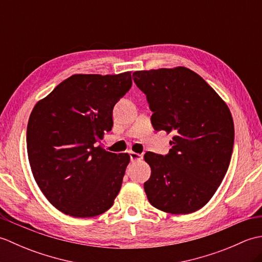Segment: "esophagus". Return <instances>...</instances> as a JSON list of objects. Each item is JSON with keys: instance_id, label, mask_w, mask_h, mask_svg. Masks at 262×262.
<instances>
[{"instance_id": "obj_1", "label": "esophagus", "mask_w": 262, "mask_h": 262, "mask_svg": "<svg viewBox=\"0 0 262 262\" xmlns=\"http://www.w3.org/2000/svg\"><path fill=\"white\" fill-rule=\"evenodd\" d=\"M128 153H129L132 162H134V161H140V160L143 159V155L140 154V153H136V152H133V151H129Z\"/></svg>"}]
</instances>
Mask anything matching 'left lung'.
Masks as SVG:
<instances>
[{
  "mask_svg": "<svg viewBox=\"0 0 262 262\" xmlns=\"http://www.w3.org/2000/svg\"><path fill=\"white\" fill-rule=\"evenodd\" d=\"M146 94L155 130L173 134L168 155L147 152L148 202L165 213H193L223 181L233 151L234 124L225 101L202 76L185 66L136 71Z\"/></svg>",
  "mask_w": 262,
  "mask_h": 262,
  "instance_id": "left-lung-1",
  "label": "left lung"
}]
</instances>
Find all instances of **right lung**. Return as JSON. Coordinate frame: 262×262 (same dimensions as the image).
Wrapping results in <instances>:
<instances>
[{"label": "right lung", "mask_w": 262, "mask_h": 262, "mask_svg": "<svg viewBox=\"0 0 262 262\" xmlns=\"http://www.w3.org/2000/svg\"><path fill=\"white\" fill-rule=\"evenodd\" d=\"M132 86V72L74 74L35 104L27 127L32 176L62 213L85 219L104 213L121 188L128 153L101 145L116 102Z\"/></svg>", "instance_id": "right-lung-1"}]
</instances>
